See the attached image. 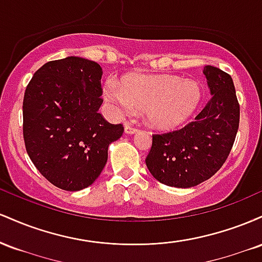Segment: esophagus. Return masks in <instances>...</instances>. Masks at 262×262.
Masks as SVG:
<instances>
[{
    "label": "esophagus",
    "instance_id": "1",
    "mask_svg": "<svg viewBox=\"0 0 262 262\" xmlns=\"http://www.w3.org/2000/svg\"><path fill=\"white\" fill-rule=\"evenodd\" d=\"M124 132L127 134H135L138 132V129L134 128V127H132V125L129 124V123H125V124H124Z\"/></svg>",
    "mask_w": 262,
    "mask_h": 262
}]
</instances>
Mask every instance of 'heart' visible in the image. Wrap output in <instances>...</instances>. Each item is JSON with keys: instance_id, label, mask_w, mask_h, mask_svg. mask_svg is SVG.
I'll return each mask as SVG.
<instances>
[{"instance_id": "b5f03b06", "label": "heart", "mask_w": 262, "mask_h": 262, "mask_svg": "<svg viewBox=\"0 0 262 262\" xmlns=\"http://www.w3.org/2000/svg\"><path fill=\"white\" fill-rule=\"evenodd\" d=\"M106 100L119 111H143L149 127L160 132L182 127L200 106L201 89L192 80L173 75L129 74L119 87L110 83Z\"/></svg>"}]
</instances>
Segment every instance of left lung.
Wrapping results in <instances>:
<instances>
[{"mask_svg": "<svg viewBox=\"0 0 262 262\" xmlns=\"http://www.w3.org/2000/svg\"><path fill=\"white\" fill-rule=\"evenodd\" d=\"M203 74L210 100L185 128L152 135L146 156L150 173L171 187L189 188L210 179L227 160L239 128L240 107L230 75L210 65Z\"/></svg>", "mask_w": 262, "mask_h": 262, "instance_id": "obj_1", "label": "left lung"}]
</instances>
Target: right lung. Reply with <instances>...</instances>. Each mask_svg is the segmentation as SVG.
<instances>
[{
	"instance_id": "1",
	"label": "right lung",
	"mask_w": 262,
	"mask_h": 262,
	"mask_svg": "<svg viewBox=\"0 0 262 262\" xmlns=\"http://www.w3.org/2000/svg\"><path fill=\"white\" fill-rule=\"evenodd\" d=\"M102 69L97 62L68 56L41 66L23 100V138L34 166L65 191H80L106 166L108 146L123 134L98 113Z\"/></svg>"
}]
</instances>
